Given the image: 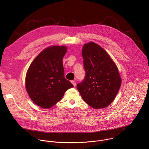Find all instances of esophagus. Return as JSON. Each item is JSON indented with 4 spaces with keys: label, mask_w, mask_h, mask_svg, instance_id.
I'll use <instances>...</instances> for the list:
<instances>
[{
    "label": "esophagus",
    "mask_w": 149,
    "mask_h": 149,
    "mask_svg": "<svg viewBox=\"0 0 149 149\" xmlns=\"http://www.w3.org/2000/svg\"><path fill=\"white\" fill-rule=\"evenodd\" d=\"M71 83H72V84L74 86H76V82H75L74 81H71Z\"/></svg>",
    "instance_id": "obj_1"
}]
</instances>
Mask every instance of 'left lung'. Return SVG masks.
Listing matches in <instances>:
<instances>
[{
    "label": "left lung",
    "mask_w": 149,
    "mask_h": 149,
    "mask_svg": "<svg viewBox=\"0 0 149 149\" xmlns=\"http://www.w3.org/2000/svg\"><path fill=\"white\" fill-rule=\"evenodd\" d=\"M85 76L77 88L85 102L95 109L108 106L121 85L118 69L106 51L96 43H85L82 50Z\"/></svg>",
    "instance_id": "1"
}]
</instances>
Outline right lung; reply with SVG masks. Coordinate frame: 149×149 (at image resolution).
<instances>
[{"label":"right lung","mask_w":149,"mask_h":149,"mask_svg":"<svg viewBox=\"0 0 149 149\" xmlns=\"http://www.w3.org/2000/svg\"><path fill=\"white\" fill-rule=\"evenodd\" d=\"M65 46H52L42 50L30 64L25 86L32 101L43 108H50L63 97L72 84L64 77L63 59Z\"/></svg>","instance_id":"add662e5"}]
</instances>
